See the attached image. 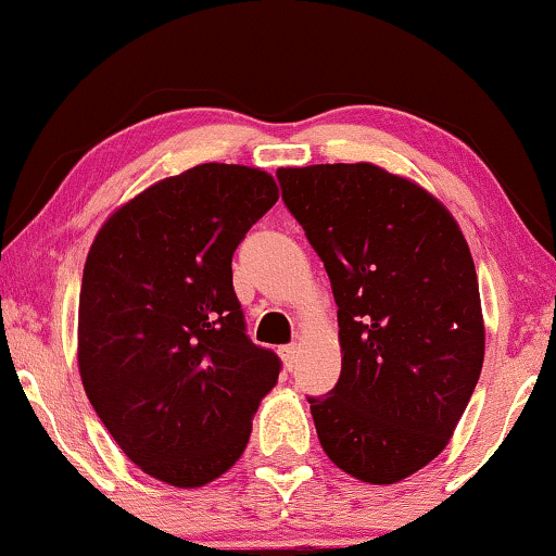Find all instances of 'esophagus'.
<instances>
[{
    "instance_id": "esophagus-1",
    "label": "esophagus",
    "mask_w": 556,
    "mask_h": 556,
    "mask_svg": "<svg viewBox=\"0 0 556 556\" xmlns=\"http://www.w3.org/2000/svg\"><path fill=\"white\" fill-rule=\"evenodd\" d=\"M278 354H280V359H283L286 369L291 371L293 364H295V354H299V346H295V344H286V346L278 349Z\"/></svg>"
}]
</instances>
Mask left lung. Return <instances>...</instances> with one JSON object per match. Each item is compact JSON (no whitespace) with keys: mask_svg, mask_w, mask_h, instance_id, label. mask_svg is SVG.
<instances>
[{"mask_svg":"<svg viewBox=\"0 0 556 556\" xmlns=\"http://www.w3.org/2000/svg\"><path fill=\"white\" fill-rule=\"evenodd\" d=\"M283 202L329 273L341 375L308 397L331 463L390 485L445 451L483 367L476 265L445 204L382 166H280Z\"/></svg>","mask_w":556,"mask_h":556,"instance_id":"8db88e82","label":"left lung"}]
</instances>
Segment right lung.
<instances>
[{"instance_id": "right-lung-1", "label": "right lung", "mask_w": 556, "mask_h": 556, "mask_svg": "<svg viewBox=\"0 0 556 556\" xmlns=\"http://www.w3.org/2000/svg\"><path fill=\"white\" fill-rule=\"evenodd\" d=\"M278 202L268 172L200 164L113 212L83 268L78 369L128 460L200 489L245 451L280 359L255 346L232 253Z\"/></svg>"}]
</instances>
